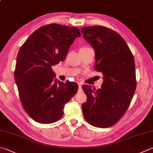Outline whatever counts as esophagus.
<instances>
[{"instance_id": "1", "label": "esophagus", "mask_w": 153, "mask_h": 153, "mask_svg": "<svg viewBox=\"0 0 153 153\" xmlns=\"http://www.w3.org/2000/svg\"><path fill=\"white\" fill-rule=\"evenodd\" d=\"M78 85H79V90H81V89H82V83H78Z\"/></svg>"}]
</instances>
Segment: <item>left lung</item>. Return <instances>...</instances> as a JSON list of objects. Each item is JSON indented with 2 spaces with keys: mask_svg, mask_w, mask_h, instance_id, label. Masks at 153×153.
Wrapping results in <instances>:
<instances>
[{
  "mask_svg": "<svg viewBox=\"0 0 153 153\" xmlns=\"http://www.w3.org/2000/svg\"><path fill=\"white\" fill-rule=\"evenodd\" d=\"M81 32L95 51L94 69L104 76L102 88L82 87L87 96L82 105L83 114L94 126H112L126 112L137 87L134 56L114 30L92 26L83 27Z\"/></svg>",
  "mask_w": 153,
  "mask_h": 153,
  "instance_id": "left-lung-1",
  "label": "left lung"
}]
</instances>
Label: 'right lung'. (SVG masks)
<instances>
[{"label":"right lung","mask_w":153,"mask_h":153,"mask_svg":"<svg viewBox=\"0 0 153 153\" xmlns=\"http://www.w3.org/2000/svg\"><path fill=\"white\" fill-rule=\"evenodd\" d=\"M79 37L77 27L49 24L33 32L19 49L15 80L24 110L39 123L60 120L64 105L77 93L78 85L54 79L51 67L65 60L75 39Z\"/></svg>","instance_id":"obj_1"}]
</instances>
